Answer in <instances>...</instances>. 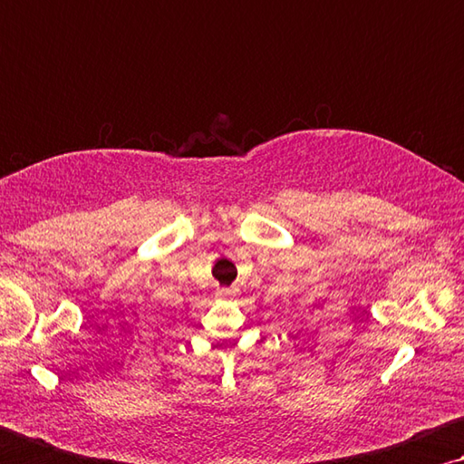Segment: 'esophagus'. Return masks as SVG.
I'll return each instance as SVG.
<instances>
[{"label":"esophagus","mask_w":464,"mask_h":464,"mask_svg":"<svg viewBox=\"0 0 464 464\" xmlns=\"http://www.w3.org/2000/svg\"><path fill=\"white\" fill-rule=\"evenodd\" d=\"M218 296L231 298V296H235V290L233 288H221V290H218Z\"/></svg>","instance_id":"34e87169"}]
</instances>
